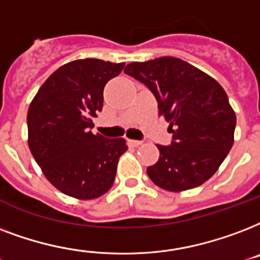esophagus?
Masks as SVG:
<instances>
[{
	"label": "esophagus",
	"instance_id": "obj_1",
	"mask_svg": "<svg viewBox=\"0 0 260 260\" xmlns=\"http://www.w3.org/2000/svg\"><path fill=\"white\" fill-rule=\"evenodd\" d=\"M127 142H128V145H130V146H133V148H137V146H140V145L142 144L141 141H137V140H128Z\"/></svg>",
	"mask_w": 260,
	"mask_h": 260
}]
</instances>
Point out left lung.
<instances>
[{"mask_svg": "<svg viewBox=\"0 0 260 260\" xmlns=\"http://www.w3.org/2000/svg\"><path fill=\"white\" fill-rule=\"evenodd\" d=\"M124 73L156 98L172 133L171 145H157L160 158L148 167L154 184L184 191L212 178L233 145L236 115L218 82L174 57L133 62Z\"/></svg>", "mask_w": 260, "mask_h": 260, "instance_id": "8db88e82", "label": "left lung"}]
</instances>
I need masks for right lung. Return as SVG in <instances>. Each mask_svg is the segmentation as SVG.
<instances>
[{
	"mask_svg": "<svg viewBox=\"0 0 260 260\" xmlns=\"http://www.w3.org/2000/svg\"><path fill=\"white\" fill-rule=\"evenodd\" d=\"M124 63L78 59L55 70L28 108V145L44 176L63 194L98 198L111 188L118 160L127 150L123 138L92 133V118L103 108V90Z\"/></svg>",
	"mask_w": 260,
	"mask_h": 260,
	"instance_id": "1",
	"label": "right lung"
}]
</instances>
